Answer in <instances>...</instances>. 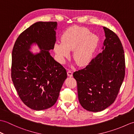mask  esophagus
Here are the masks:
<instances>
[{
	"label": "esophagus",
	"mask_w": 134,
	"mask_h": 134,
	"mask_svg": "<svg viewBox=\"0 0 134 134\" xmlns=\"http://www.w3.org/2000/svg\"><path fill=\"white\" fill-rule=\"evenodd\" d=\"M67 75L70 76V77H71V76H72V72L70 70H69L67 71Z\"/></svg>",
	"instance_id": "esophagus-1"
}]
</instances>
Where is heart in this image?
<instances>
[{
    "label": "heart",
    "instance_id": "heart-1",
    "mask_svg": "<svg viewBox=\"0 0 134 134\" xmlns=\"http://www.w3.org/2000/svg\"><path fill=\"white\" fill-rule=\"evenodd\" d=\"M98 44V38L83 27L68 29L62 37V42L54 44L53 49L59 63H64L73 51V59L79 66H85L90 62Z\"/></svg>",
    "mask_w": 134,
    "mask_h": 134
}]
</instances>
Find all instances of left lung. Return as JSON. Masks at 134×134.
Here are the masks:
<instances>
[{"label": "left lung", "mask_w": 134, "mask_h": 134, "mask_svg": "<svg viewBox=\"0 0 134 134\" xmlns=\"http://www.w3.org/2000/svg\"><path fill=\"white\" fill-rule=\"evenodd\" d=\"M105 39L102 52L84 69L74 72L79 103L90 112L103 110L113 103L125 75V58L118 36L103 27Z\"/></svg>", "instance_id": "obj_1"}]
</instances>
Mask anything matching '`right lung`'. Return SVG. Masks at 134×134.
Listing matches in <instances>:
<instances>
[{"label":"right lung","instance_id":"obj_1","mask_svg":"<svg viewBox=\"0 0 134 134\" xmlns=\"http://www.w3.org/2000/svg\"><path fill=\"white\" fill-rule=\"evenodd\" d=\"M56 22H37L24 31L14 45L11 78L20 98L33 110L51 108L56 103L67 71L51 56L56 42ZM37 45L41 51L30 50Z\"/></svg>","mask_w":134,"mask_h":134}]
</instances>
